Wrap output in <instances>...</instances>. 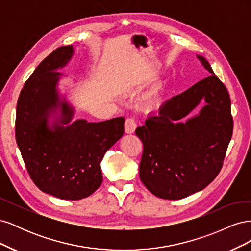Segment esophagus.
I'll use <instances>...</instances> for the list:
<instances>
[{
	"instance_id": "obj_1",
	"label": "esophagus",
	"mask_w": 251,
	"mask_h": 251,
	"mask_svg": "<svg viewBox=\"0 0 251 251\" xmlns=\"http://www.w3.org/2000/svg\"><path fill=\"white\" fill-rule=\"evenodd\" d=\"M136 127H137V124H136L135 119L133 118H127L126 120V124H125V131L127 134H132L135 132Z\"/></svg>"
}]
</instances>
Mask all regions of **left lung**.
Returning a JSON list of instances; mask_svg holds the SVG:
<instances>
[{"label":"left lung","mask_w":251,"mask_h":251,"mask_svg":"<svg viewBox=\"0 0 251 251\" xmlns=\"http://www.w3.org/2000/svg\"><path fill=\"white\" fill-rule=\"evenodd\" d=\"M197 57L211 75L174 96L135 131L143 143L142 183L166 200L183 199L214 181L232 136L228 91L207 60ZM202 99L207 104L199 115L183 122Z\"/></svg>","instance_id":"left-lung-1"}]
</instances>
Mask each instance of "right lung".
I'll list each match as a JSON object with an SVG mask.
<instances>
[{
	"label": "right lung",
	"instance_id": "right-lung-1",
	"mask_svg": "<svg viewBox=\"0 0 251 251\" xmlns=\"http://www.w3.org/2000/svg\"><path fill=\"white\" fill-rule=\"evenodd\" d=\"M72 53V46L59 47L37 66L21 91L16 116V139L30 178L42 192L64 200L87 198L100 186V161L125 132L124 117L63 126L73 116L65 101L59 124L48 126V113L58 103L55 70Z\"/></svg>",
	"mask_w": 251,
	"mask_h": 251
}]
</instances>
